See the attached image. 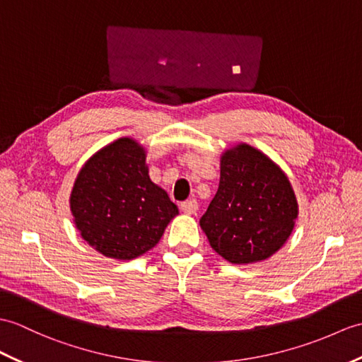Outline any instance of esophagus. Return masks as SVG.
<instances>
[{"label":"esophagus","instance_id":"34e87169","mask_svg":"<svg viewBox=\"0 0 362 362\" xmlns=\"http://www.w3.org/2000/svg\"><path fill=\"white\" fill-rule=\"evenodd\" d=\"M199 208V204L196 199H189V200H185L180 204V209L185 214H196Z\"/></svg>","mask_w":362,"mask_h":362}]
</instances>
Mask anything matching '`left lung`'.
Masks as SVG:
<instances>
[{"mask_svg":"<svg viewBox=\"0 0 362 362\" xmlns=\"http://www.w3.org/2000/svg\"><path fill=\"white\" fill-rule=\"evenodd\" d=\"M299 205L288 175L262 151L236 143L221 154V182L202 216L209 245L236 265L272 257L288 240Z\"/></svg>","mask_w":362,"mask_h":362,"instance_id":"left-lung-1","label":"left lung"}]
</instances>
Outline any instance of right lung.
I'll return each instance as SVG.
<instances>
[{
    "label": "right lung",
    "instance_id": "add662e5",
    "mask_svg": "<svg viewBox=\"0 0 362 362\" xmlns=\"http://www.w3.org/2000/svg\"><path fill=\"white\" fill-rule=\"evenodd\" d=\"M74 225L89 247L115 260L154 248L179 208L149 177L146 148L120 137L81 166L69 197Z\"/></svg>",
    "mask_w": 362,
    "mask_h": 362
}]
</instances>
